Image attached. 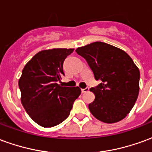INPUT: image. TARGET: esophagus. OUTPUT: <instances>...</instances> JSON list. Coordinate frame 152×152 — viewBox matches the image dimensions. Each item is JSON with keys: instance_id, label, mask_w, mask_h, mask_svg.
<instances>
[{"instance_id": "34e87169", "label": "esophagus", "mask_w": 152, "mask_h": 152, "mask_svg": "<svg viewBox=\"0 0 152 152\" xmlns=\"http://www.w3.org/2000/svg\"><path fill=\"white\" fill-rule=\"evenodd\" d=\"M89 87H86V89H81V93H82V94H85V93L88 92V91H89Z\"/></svg>"}]
</instances>
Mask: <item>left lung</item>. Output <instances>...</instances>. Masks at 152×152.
<instances>
[{
	"mask_svg": "<svg viewBox=\"0 0 152 152\" xmlns=\"http://www.w3.org/2000/svg\"><path fill=\"white\" fill-rule=\"evenodd\" d=\"M87 61L96 80L91 88L94 101L89 104L90 112L104 123L123 120L133 108L139 93L140 72L124 50L104 42H94L76 50Z\"/></svg>",
	"mask_w": 152,
	"mask_h": 152,
	"instance_id": "left-lung-1",
	"label": "left lung"
}]
</instances>
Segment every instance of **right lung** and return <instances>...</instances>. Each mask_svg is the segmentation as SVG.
Returning a JSON list of instances; mask_svg holds the SVG:
<instances>
[{
	"mask_svg": "<svg viewBox=\"0 0 152 152\" xmlns=\"http://www.w3.org/2000/svg\"><path fill=\"white\" fill-rule=\"evenodd\" d=\"M74 49L40 51L25 65L18 80L21 102L26 112L40 126L50 128L68 117L79 87L58 84L63 72V62Z\"/></svg>",
	"mask_w": 152,
	"mask_h": 152,
	"instance_id": "1",
	"label": "right lung"
}]
</instances>
